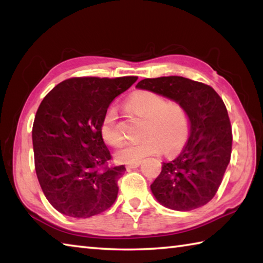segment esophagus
<instances>
[{"label":"esophagus","mask_w":263,"mask_h":263,"mask_svg":"<svg viewBox=\"0 0 263 263\" xmlns=\"http://www.w3.org/2000/svg\"><path fill=\"white\" fill-rule=\"evenodd\" d=\"M141 163V160H138V161H133V162H128L126 163V168H137L139 167Z\"/></svg>","instance_id":"34e87169"}]
</instances>
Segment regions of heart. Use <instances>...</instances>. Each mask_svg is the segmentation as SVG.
I'll list each match as a JSON object with an SVG mask.
<instances>
[{
    "mask_svg": "<svg viewBox=\"0 0 263 263\" xmlns=\"http://www.w3.org/2000/svg\"><path fill=\"white\" fill-rule=\"evenodd\" d=\"M128 105L148 118L145 135L140 140L130 141L119 149L116 157L119 161L133 162L146 155L158 154L166 149L174 154L183 147L191 128L189 112L179 102H168L166 97L154 91H136L128 99ZM102 139L111 146H121L124 141L118 128V111L110 106L105 111L100 125Z\"/></svg>",
    "mask_w": 263,
    "mask_h": 263,
    "instance_id": "1",
    "label": "heart"
}]
</instances>
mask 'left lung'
Returning a JSON list of instances; mask_svg holds the SVG:
<instances>
[{
	"mask_svg": "<svg viewBox=\"0 0 263 263\" xmlns=\"http://www.w3.org/2000/svg\"><path fill=\"white\" fill-rule=\"evenodd\" d=\"M137 88L179 102L190 116L185 147L175 160L162 162L151 184L155 198L177 211L205 205L219 188L232 152V127L221 97L208 84L182 77L144 79Z\"/></svg>",
	"mask_w": 263,
	"mask_h": 263,
	"instance_id": "1",
	"label": "left lung"
}]
</instances>
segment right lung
Wrapping results in <instances>:
<instances>
[{
	"mask_svg": "<svg viewBox=\"0 0 263 263\" xmlns=\"http://www.w3.org/2000/svg\"><path fill=\"white\" fill-rule=\"evenodd\" d=\"M138 77L70 78L44 97L32 126L34 168L51 205L66 216L104 212L118 195L124 164L112 157L100 133L116 97Z\"/></svg>",
	"mask_w": 263,
	"mask_h": 263,
	"instance_id": "add662e5",
	"label": "right lung"
}]
</instances>
